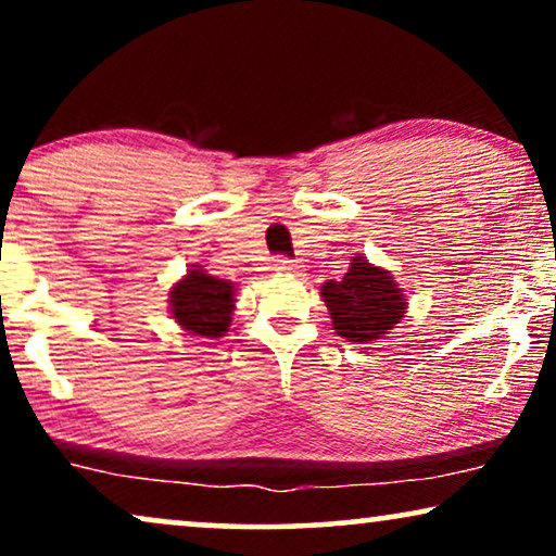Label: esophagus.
<instances>
[{
	"label": "esophagus",
	"mask_w": 556,
	"mask_h": 556,
	"mask_svg": "<svg viewBox=\"0 0 556 556\" xmlns=\"http://www.w3.org/2000/svg\"><path fill=\"white\" fill-rule=\"evenodd\" d=\"M271 266H274V271H282V274H292L300 269V264L292 262V258H287V256H277L271 262Z\"/></svg>",
	"instance_id": "34e87169"
}]
</instances>
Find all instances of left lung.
Listing matches in <instances>:
<instances>
[{
    "mask_svg": "<svg viewBox=\"0 0 556 556\" xmlns=\"http://www.w3.org/2000/svg\"><path fill=\"white\" fill-rule=\"evenodd\" d=\"M333 330L354 343L382 339L405 318V294L388 269L369 264L367 256H351L349 271L320 287Z\"/></svg>",
    "mask_w": 556,
    "mask_h": 556,
    "instance_id": "1",
    "label": "left lung"
}]
</instances>
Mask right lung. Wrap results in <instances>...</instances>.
<instances>
[{
  "instance_id": "1",
  "label": "right lung",
  "mask_w": 556,
  "mask_h": 556,
  "mask_svg": "<svg viewBox=\"0 0 556 556\" xmlns=\"http://www.w3.org/2000/svg\"><path fill=\"white\" fill-rule=\"evenodd\" d=\"M233 292V282L213 277L194 264V269H187V277L172 287V318L187 333L220 339L226 336L236 307Z\"/></svg>"
}]
</instances>
